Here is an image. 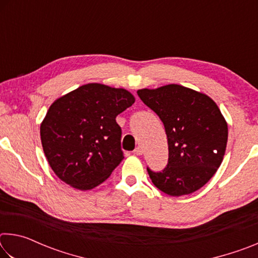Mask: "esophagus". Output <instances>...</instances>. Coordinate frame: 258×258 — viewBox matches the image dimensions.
Listing matches in <instances>:
<instances>
[{"mask_svg": "<svg viewBox=\"0 0 258 258\" xmlns=\"http://www.w3.org/2000/svg\"><path fill=\"white\" fill-rule=\"evenodd\" d=\"M133 154L137 155V156H141V155L143 154V148H142V147H137V148H135V149H134Z\"/></svg>", "mask_w": 258, "mask_h": 258, "instance_id": "esophagus-1", "label": "esophagus"}]
</instances>
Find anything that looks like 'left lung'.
<instances>
[{"label": "left lung", "instance_id": "left-lung-1", "mask_svg": "<svg viewBox=\"0 0 258 258\" xmlns=\"http://www.w3.org/2000/svg\"><path fill=\"white\" fill-rule=\"evenodd\" d=\"M138 95L158 115L167 135L166 167H147L152 183L173 197L199 190L220 167L228 142V124L217 104L177 84L139 90Z\"/></svg>", "mask_w": 258, "mask_h": 258}]
</instances>
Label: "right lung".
Listing matches in <instances>:
<instances>
[{
  "label": "right lung",
  "mask_w": 258,
  "mask_h": 258,
  "mask_svg": "<svg viewBox=\"0 0 258 258\" xmlns=\"http://www.w3.org/2000/svg\"><path fill=\"white\" fill-rule=\"evenodd\" d=\"M134 101L124 89L91 83L51 104L41 124V140L61 181L90 190L110 176L124 158L116 117Z\"/></svg>",
  "instance_id": "1"
}]
</instances>
